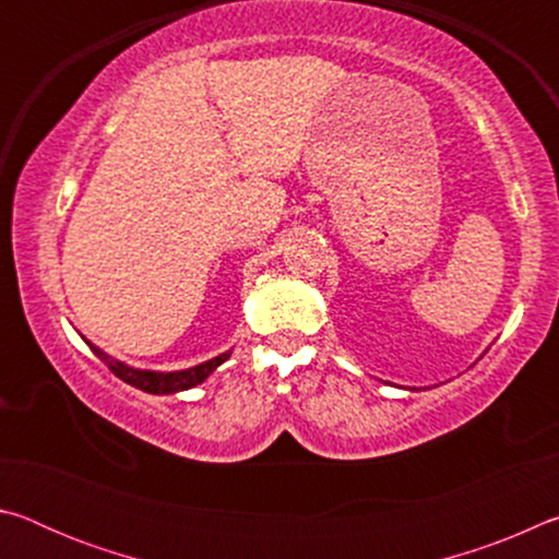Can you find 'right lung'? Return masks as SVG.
Masks as SVG:
<instances>
[{"label": "right lung", "instance_id": "add662e5", "mask_svg": "<svg viewBox=\"0 0 559 559\" xmlns=\"http://www.w3.org/2000/svg\"><path fill=\"white\" fill-rule=\"evenodd\" d=\"M91 349L103 359V362L108 365V370L112 374L120 377L122 382H128L132 386H138V390L147 392V394H175V392L189 390V386L202 384L206 377H210L222 362H226V359H229V355H231V353H224V355L214 357V359H206V362H202V365L189 367V370H182V372H150V370H135V367H128V365L118 362V359L108 357L96 345H91Z\"/></svg>", "mask_w": 559, "mask_h": 559}]
</instances>
